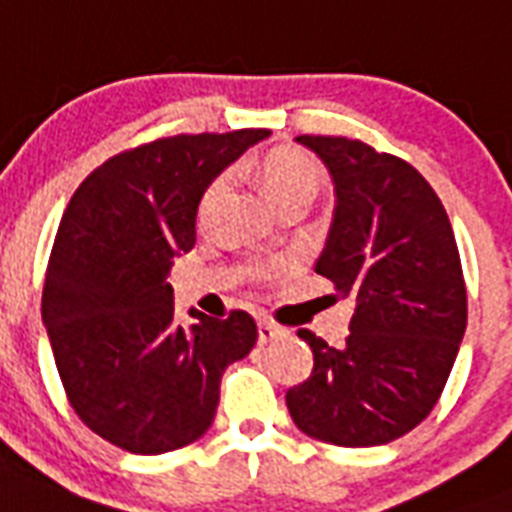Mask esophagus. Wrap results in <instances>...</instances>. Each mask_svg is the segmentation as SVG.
<instances>
[{
    "label": "esophagus",
    "instance_id": "esophagus-1",
    "mask_svg": "<svg viewBox=\"0 0 512 512\" xmlns=\"http://www.w3.org/2000/svg\"><path fill=\"white\" fill-rule=\"evenodd\" d=\"M279 337H284V329L271 324V321H260V324H257V342H260V345H268V342L279 340Z\"/></svg>",
    "mask_w": 512,
    "mask_h": 512
}]
</instances>
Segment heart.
I'll return each instance as SVG.
<instances>
[{"instance_id": "b5f03b06", "label": "heart", "mask_w": 512, "mask_h": 512, "mask_svg": "<svg viewBox=\"0 0 512 512\" xmlns=\"http://www.w3.org/2000/svg\"><path fill=\"white\" fill-rule=\"evenodd\" d=\"M257 175H260L265 196L276 209L292 207V204L308 207L324 185V172L319 164L313 162L311 156L292 151V148H276L271 154H265L257 164ZM223 191L225 177H215L201 196V215H207L209 209L215 207Z\"/></svg>"}]
</instances>
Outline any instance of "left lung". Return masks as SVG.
I'll return each mask as SVG.
<instances>
[{
    "instance_id": "8db88e82",
    "label": "left lung",
    "mask_w": 512,
    "mask_h": 512,
    "mask_svg": "<svg viewBox=\"0 0 512 512\" xmlns=\"http://www.w3.org/2000/svg\"><path fill=\"white\" fill-rule=\"evenodd\" d=\"M335 183V220L316 273L353 297L342 348L300 329L313 372L287 390L305 436L380 446L417 428L444 390L468 324L452 223L412 164L361 140L300 135Z\"/></svg>"
}]
</instances>
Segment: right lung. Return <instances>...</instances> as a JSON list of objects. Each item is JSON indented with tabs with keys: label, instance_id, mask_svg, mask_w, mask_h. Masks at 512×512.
<instances>
[{
	"label": "right lung",
	"instance_id": "1",
	"mask_svg": "<svg viewBox=\"0 0 512 512\" xmlns=\"http://www.w3.org/2000/svg\"><path fill=\"white\" fill-rule=\"evenodd\" d=\"M268 130L175 135L87 175L68 201L42 292V321L74 412L132 454H164L209 430L220 377L255 348V319L175 324L172 260L196 244L207 185Z\"/></svg>",
	"mask_w": 512,
	"mask_h": 512
}]
</instances>
